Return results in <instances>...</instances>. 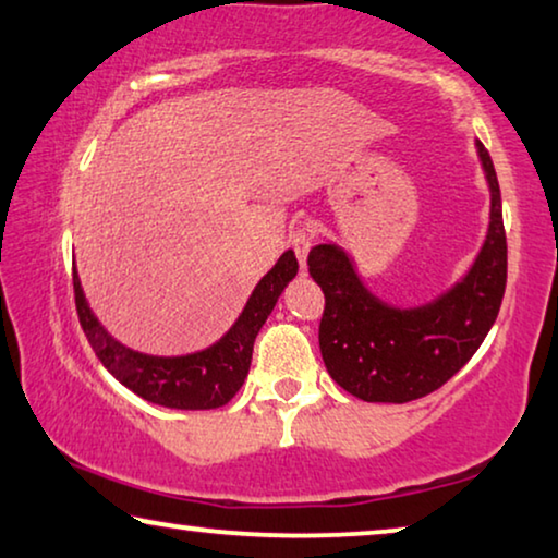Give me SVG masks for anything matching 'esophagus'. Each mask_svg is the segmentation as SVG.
Here are the masks:
<instances>
[{"label":"esophagus","instance_id":"1","mask_svg":"<svg viewBox=\"0 0 558 558\" xmlns=\"http://www.w3.org/2000/svg\"><path fill=\"white\" fill-rule=\"evenodd\" d=\"M290 245H293V251L298 255L300 268H305V265H307V253H311V247H313L311 235H307V231H303V228H300V231H293V238H290Z\"/></svg>","mask_w":558,"mask_h":558}]
</instances>
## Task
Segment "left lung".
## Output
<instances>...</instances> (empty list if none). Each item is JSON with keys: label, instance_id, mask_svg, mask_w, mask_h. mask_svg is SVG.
<instances>
[{"label": "left lung", "instance_id": "8db88e82", "mask_svg": "<svg viewBox=\"0 0 558 558\" xmlns=\"http://www.w3.org/2000/svg\"><path fill=\"white\" fill-rule=\"evenodd\" d=\"M492 208L486 238L470 270L422 305H392L365 286L350 253L320 243L307 255L325 293L320 352L342 390L365 402H410L439 390L480 350L507 288V235L489 151L474 141Z\"/></svg>", "mask_w": 558, "mask_h": 558}]
</instances>
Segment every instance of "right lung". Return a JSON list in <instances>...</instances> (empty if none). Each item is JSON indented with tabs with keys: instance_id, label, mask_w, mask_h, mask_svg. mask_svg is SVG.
<instances>
[{
	"instance_id": "add662e5",
	"label": "right lung",
	"mask_w": 558,
	"mask_h": 558,
	"mask_svg": "<svg viewBox=\"0 0 558 558\" xmlns=\"http://www.w3.org/2000/svg\"><path fill=\"white\" fill-rule=\"evenodd\" d=\"M295 276L298 258L293 251H286L255 286L243 313L223 338L189 355H146L119 342L88 307L82 280L74 270L76 313L96 357L131 392L168 410H214L231 402L243 387L251 369L255 335Z\"/></svg>"
}]
</instances>
